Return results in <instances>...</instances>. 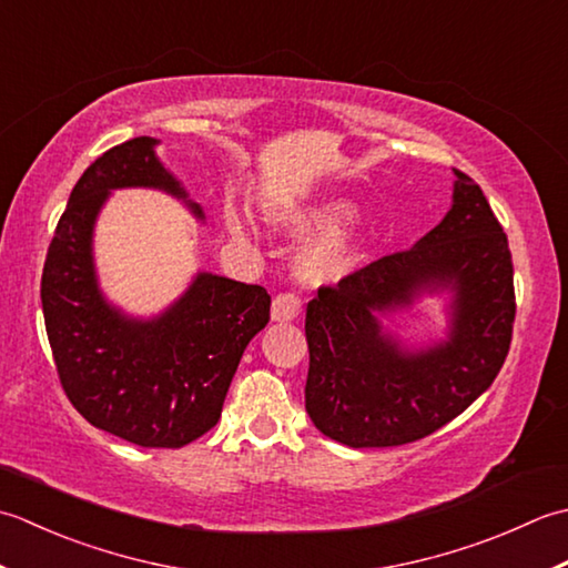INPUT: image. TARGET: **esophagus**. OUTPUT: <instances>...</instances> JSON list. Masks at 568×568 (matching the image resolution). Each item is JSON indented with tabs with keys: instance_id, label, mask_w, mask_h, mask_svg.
Wrapping results in <instances>:
<instances>
[{
	"instance_id": "obj_1",
	"label": "esophagus",
	"mask_w": 568,
	"mask_h": 568,
	"mask_svg": "<svg viewBox=\"0 0 568 568\" xmlns=\"http://www.w3.org/2000/svg\"><path fill=\"white\" fill-rule=\"evenodd\" d=\"M272 321L276 323H288V321H296L301 314V301L294 294H280L274 296L272 301Z\"/></svg>"
}]
</instances>
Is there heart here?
I'll list each match as a JSON object with an SVG mask.
<instances>
[{"label":"heart","instance_id":"obj_1","mask_svg":"<svg viewBox=\"0 0 568 568\" xmlns=\"http://www.w3.org/2000/svg\"><path fill=\"white\" fill-rule=\"evenodd\" d=\"M257 207L264 223L274 230L306 237L292 260V270L301 284L331 286L361 267L365 254L363 233L345 225L357 211L353 201L338 199V195L311 201L262 199ZM217 220L230 240L247 245V217L235 203H220Z\"/></svg>","mask_w":568,"mask_h":568}]
</instances>
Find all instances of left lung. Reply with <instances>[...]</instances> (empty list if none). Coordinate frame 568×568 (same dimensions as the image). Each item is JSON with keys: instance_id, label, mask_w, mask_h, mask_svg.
Instances as JSON below:
<instances>
[{"instance_id": "1", "label": "left lung", "mask_w": 568, "mask_h": 568, "mask_svg": "<svg viewBox=\"0 0 568 568\" xmlns=\"http://www.w3.org/2000/svg\"><path fill=\"white\" fill-rule=\"evenodd\" d=\"M424 295L447 296L444 339L407 346L388 323ZM507 235L480 186L456 171L450 207L414 247L318 288L306 306V412L351 448L412 444L466 412L510 351Z\"/></svg>"}]
</instances>
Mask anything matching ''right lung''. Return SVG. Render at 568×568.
I'll list each match as a JSON object with an SVG mask.
<instances>
[{
    "label": "right lung",
    "mask_w": 568,
    "mask_h": 568,
    "mask_svg": "<svg viewBox=\"0 0 568 568\" xmlns=\"http://www.w3.org/2000/svg\"><path fill=\"white\" fill-rule=\"evenodd\" d=\"M136 136L92 161L71 191L45 254L41 306L58 377L98 429L144 448H181L213 429L247 343L270 321L257 284L199 272L156 316L114 306L95 267V223L112 191L152 189L205 220L203 207Z\"/></svg>",
    "instance_id": "right-lung-1"
}]
</instances>
